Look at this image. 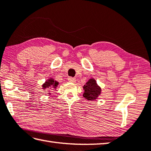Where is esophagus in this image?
I'll return each instance as SVG.
<instances>
[{
	"mask_svg": "<svg viewBox=\"0 0 151 151\" xmlns=\"http://www.w3.org/2000/svg\"><path fill=\"white\" fill-rule=\"evenodd\" d=\"M68 79V81L71 82V83H75V82H76V78H69Z\"/></svg>",
	"mask_w": 151,
	"mask_h": 151,
	"instance_id": "34e87169",
	"label": "esophagus"
}]
</instances>
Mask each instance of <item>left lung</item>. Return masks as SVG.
Here are the masks:
<instances>
[{
  "label": "left lung",
  "mask_w": 151,
  "mask_h": 151,
  "mask_svg": "<svg viewBox=\"0 0 151 151\" xmlns=\"http://www.w3.org/2000/svg\"><path fill=\"white\" fill-rule=\"evenodd\" d=\"M83 89L84 93L83 94V97L88 101H95L98 99L101 94V87L96 83V81L94 78H90L85 83Z\"/></svg>",
  "instance_id": "8db88e82"
}]
</instances>
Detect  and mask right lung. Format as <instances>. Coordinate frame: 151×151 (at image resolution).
Segmentation results:
<instances>
[{"label": "right lung", "instance_id": "1", "mask_svg": "<svg viewBox=\"0 0 151 151\" xmlns=\"http://www.w3.org/2000/svg\"><path fill=\"white\" fill-rule=\"evenodd\" d=\"M59 83L58 81L55 80V79L52 78H49L45 81V83L42 85V89L49 91L48 95H50L52 90H56V87H58Z\"/></svg>", "mask_w": 151, "mask_h": 151}]
</instances>
